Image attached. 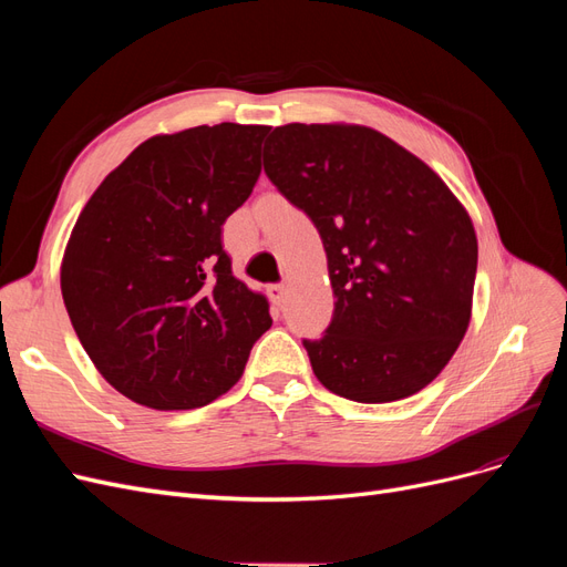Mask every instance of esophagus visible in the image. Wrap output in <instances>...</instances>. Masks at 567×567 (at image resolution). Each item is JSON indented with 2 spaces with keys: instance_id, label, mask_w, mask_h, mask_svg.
Listing matches in <instances>:
<instances>
[{
  "instance_id": "obj_1",
  "label": "esophagus",
  "mask_w": 567,
  "mask_h": 567,
  "mask_svg": "<svg viewBox=\"0 0 567 567\" xmlns=\"http://www.w3.org/2000/svg\"><path fill=\"white\" fill-rule=\"evenodd\" d=\"M267 296H269L271 305L279 307V305L286 300V286H284V284H271V286H267Z\"/></svg>"
}]
</instances>
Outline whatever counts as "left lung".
<instances>
[{"label": "left lung", "mask_w": 567, "mask_h": 567, "mask_svg": "<svg viewBox=\"0 0 567 567\" xmlns=\"http://www.w3.org/2000/svg\"><path fill=\"white\" fill-rule=\"evenodd\" d=\"M265 173L315 221L336 296L321 340H302L323 388L364 404L437 379L466 336L477 238L437 173L364 125L290 123Z\"/></svg>", "instance_id": "obj_1"}]
</instances>
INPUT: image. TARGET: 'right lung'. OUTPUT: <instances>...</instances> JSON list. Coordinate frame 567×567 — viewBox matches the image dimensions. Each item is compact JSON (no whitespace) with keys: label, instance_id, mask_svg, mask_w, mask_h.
Listing matches in <instances>:
<instances>
[{"label":"right lung","instance_id":"1","mask_svg":"<svg viewBox=\"0 0 567 567\" xmlns=\"http://www.w3.org/2000/svg\"><path fill=\"white\" fill-rule=\"evenodd\" d=\"M267 125H200L136 146L84 205L61 262L68 317L132 402L198 409L244 375L269 302L231 271L221 225L260 177Z\"/></svg>","mask_w":567,"mask_h":567}]
</instances>
